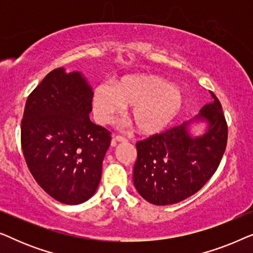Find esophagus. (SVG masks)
<instances>
[{
	"label": "esophagus",
	"instance_id": "1",
	"mask_svg": "<svg viewBox=\"0 0 253 253\" xmlns=\"http://www.w3.org/2000/svg\"><path fill=\"white\" fill-rule=\"evenodd\" d=\"M126 139L124 137H121V136H116L115 138H114V139L112 140V146L113 147H115L116 145H117V143H126Z\"/></svg>",
	"mask_w": 253,
	"mask_h": 253
}]
</instances>
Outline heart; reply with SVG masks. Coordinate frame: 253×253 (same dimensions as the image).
Here are the masks:
<instances>
[{
  "mask_svg": "<svg viewBox=\"0 0 253 253\" xmlns=\"http://www.w3.org/2000/svg\"><path fill=\"white\" fill-rule=\"evenodd\" d=\"M126 106H130L129 116L138 132L154 134L178 116L184 98L170 82L152 74L124 76L114 86L102 83L93 92V113L99 123H110Z\"/></svg>",
  "mask_w": 253,
  "mask_h": 253,
  "instance_id": "obj_1",
  "label": "heart"
}]
</instances>
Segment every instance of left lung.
Listing matches in <instances>:
<instances>
[{
  "mask_svg": "<svg viewBox=\"0 0 253 253\" xmlns=\"http://www.w3.org/2000/svg\"><path fill=\"white\" fill-rule=\"evenodd\" d=\"M211 94L213 102L195 119L136 144L133 184L146 202L159 206L182 202L199 191L219 167L228 127L220 101ZM199 122L207 126L195 136L192 124Z\"/></svg>",
  "mask_w": 253,
  "mask_h": 253,
  "instance_id": "left-lung-1",
  "label": "left lung"
}]
</instances>
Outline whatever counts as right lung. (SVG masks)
<instances>
[{"label": "right lung", "mask_w": 253, "mask_h": 253, "mask_svg": "<svg viewBox=\"0 0 253 253\" xmlns=\"http://www.w3.org/2000/svg\"><path fill=\"white\" fill-rule=\"evenodd\" d=\"M92 86L82 72L50 71L26 100L22 120L24 158L38 184L67 205L94 195L110 132L89 120Z\"/></svg>", "instance_id": "1"}]
</instances>
